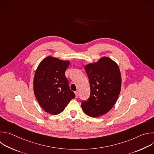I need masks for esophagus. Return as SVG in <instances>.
I'll return each instance as SVG.
<instances>
[{
  "label": "esophagus",
  "mask_w": 154,
  "mask_h": 154,
  "mask_svg": "<svg viewBox=\"0 0 154 154\" xmlns=\"http://www.w3.org/2000/svg\"><path fill=\"white\" fill-rule=\"evenodd\" d=\"M75 97H78L79 96V94H78V91H75Z\"/></svg>",
  "instance_id": "1"
}]
</instances>
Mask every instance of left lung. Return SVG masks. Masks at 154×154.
Listing matches in <instances>:
<instances>
[{
    "instance_id": "8db88e82",
    "label": "left lung",
    "mask_w": 154,
    "mask_h": 154,
    "mask_svg": "<svg viewBox=\"0 0 154 154\" xmlns=\"http://www.w3.org/2000/svg\"><path fill=\"white\" fill-rule=\"evenodd\" d=\"M85 70L89 79L91 93L88 99L82 100V108L89 116L103 115L113 108L121 91L118 66L110 58L102 57L95 63L86 65Z\"/></svg>"
}]
</instances>
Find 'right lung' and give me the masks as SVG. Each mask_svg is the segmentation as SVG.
<instances>
[{"mask_svg":"<svg viewBox=\"0 0 154 154\" xmlns=\"http://www.w3.org/2000/svg\"><path fill=\"white\" fill-rule=\"evenodd\" d=\"M69 65V61L48 57L40 63L35 72V97L40 106L50 114L55 115L62 112L75 96L65 76Z\"/></svg>","mask_w":154,"mask_h":154,"instance_id":"right-lung-1","label":"right lung"}]
</instances>
